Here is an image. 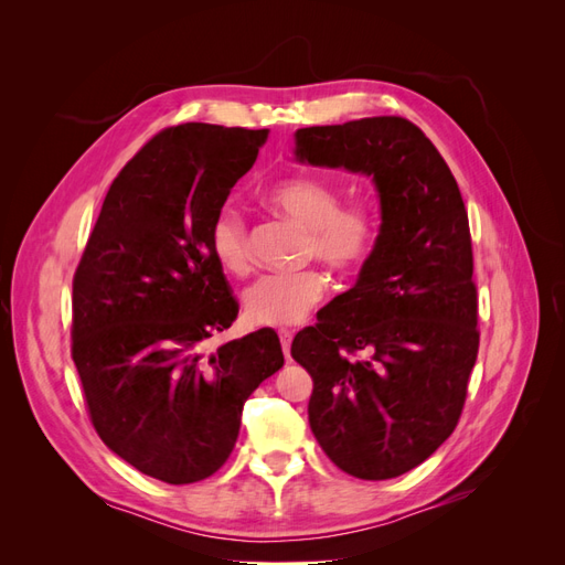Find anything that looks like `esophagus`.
<instances>
[{"label":"esophagus","instance_id":"34e87169","mask_svg":"<svg viewBox=\"0 0 565 565\" xmlns=\"http://www.w3.org/2000/svg\"><path fill=\"white\" fill-rule=\"evenodd\" d=\"M278 337H280V344H282V351H285V358H289V349H292V332L289 330H280L278 332Z\"/></svg>","mask_w":565,"mask_h":565}]
</instances>
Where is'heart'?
Instances as JSON below:
<instances>
[{"label":"heart","instance_id":"1","mask_svg":"<svg viewBox=\"0 0 565 565\" xmlns=\"http://www.w3.org/2000/svg\"><path fill=\"white\" fill-rule=\"evenodd\" d=\"M268 210L306 228L303 259H320L339 273L361 268L377 247L382 212L370 198L341 202L339 185L318 174H295L266 188ZM207 245L218 268L243 278L252 268L249 231L243 214L221 207L207 231ZM328 280L318 268L268 273L254 280L243 297V311L256 328H289L322 299Z\"/></svg>","mask_w":565,"mask_h":565}]
</instances>
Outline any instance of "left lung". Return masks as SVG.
<instances>
[{
  "instance_id": "1",
  "label": "left lung",
  "mask_w": 565,
  "mask_h": 565,
  "mask_svg": "<svg viewBox=\"0 0 565 565\" xmlns=\"http://www.w3.org/2000/svg\"><path fill=\"white\" fill-rule=\"evenodd\" d=\"M297 156L372 177L377 247L361 278L292 341L309 370V422L363 481L415 469L455 431L478 355V292L465 200L426 134L398 115L297 131Z\"/></svg>"
}]
</instances>
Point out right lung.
<instances>
[{"label":"right lung","mask_w":565,"mask_h":565,"mask_svg":"<svg viewBox=\"0 0 565 565\" xmlns=\"http://www.w3.org/2000/svg\"><path fill=\"white\" fill-rule=\"evenodd\" d=\"M266 129L167 127L113 181L73 278V361L96 434L134 469L185 486L228 459L245 401L285 358L270 328L204 353L237 318L207 245Z\"/></svg>","instance_id":"obj_1"}]
</instances>
